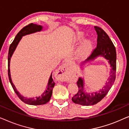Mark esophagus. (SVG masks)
<instances>
[{
  "instance_id": "34e87169",
  "label": "esophagus",
  "mask_w": 129,
  "mask_h": 129,
  "mask_svg": "<svg viewBox=\"0 0 129 129\" xmlns=\"http://www.w3.org/2000/svg\"><path fill=\"white\" fill-rule=\"evenodd\" d=\"M68 69L66 63H64L62 65L58 70V75H59V79L61 81H67L68 80Z\"/></svg>"
}]
</instances>
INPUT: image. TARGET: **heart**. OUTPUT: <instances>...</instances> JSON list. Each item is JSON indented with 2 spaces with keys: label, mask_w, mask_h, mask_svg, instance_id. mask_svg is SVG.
<instances>
[{
  "label": "heart",
  "mask_w": 129,
  "mask_h": 129,
  "mask_svg": "<svg viewBox=\"0 0 129 129\" xmlns=\"http://www.w3.org/2000/svg\"><path fill=\"white\" fill-rule=\"evenodd\" d=\"M82 37V36H81ZM91 49V43L90 41H86L80 46L77 51V54L80 57L84 58L89 54Z\"/></svg>",
  "instance_id": "1"
}]
</instances>
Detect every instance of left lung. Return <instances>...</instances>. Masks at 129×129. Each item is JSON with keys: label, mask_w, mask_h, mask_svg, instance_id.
Returning a JSON list of instances; mask_svg holds the SVG:
<instances>
[{"label": "left lung", "mask_w": 129, "mask_h": 129, "mask_svg": "<svg viewBox=\"0 0 129 129\" xmlns=\"http://www.w3.org/2000/svg\"><path fill=\"white\" fill-rule=\"evenodd\" d=\"M95 30L98 34L97 46L93 49L90 56L85 61L92 60L98 56H102L108 60L112 67L110 76L108 82L99 91L87 93L84 90L83 80L79 78L77 82L79 90L77 93L72 98V101L75 103L84 106H90L98 103L107 94L116 79V51L113 43L106 33L99 26H94Z\"/></svg>", "instance_id": "obj_1"}]
</instances>
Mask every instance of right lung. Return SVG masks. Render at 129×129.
<instances>
[{"mask_svg":"<svg viewBox=\"0 0 129 129\" xmlns=\"http://www.w3.org/2000/svg\"><path fill=\"white\" fill-rule=\"evenodd\" d=\"M42 29V26L40 25H37L36 24L33 23H30L28 25L24 26V27L19 31V32L17 33L16 36L15 38L14 39L12 43L10 44L9 49V53H8V77L9 79L10 83L13 87V89L16 93V94L17 95L19 98L24 103L28 105H44V104L47 103L49 100H50L51 96L52 94V90L53 88L54 84V81L52 79V75H51L50 79L49 80V83L47 84V89L46 91L43 93V94L41 95V96L38 97V98H27L25 97H23L22 96L18 91H17V89H16L15 86L12 83L11 77H10V58H11L12 54H13L14 51H15L16 47L17 45H18L19 41H20L21 39H22V36H24V35L30 34V33H33L36 31H41Z\"/></svg>","mask_w":129,"mask_h":129,"instance_id":"add662e5","label":"right lung"}]
</instances>
